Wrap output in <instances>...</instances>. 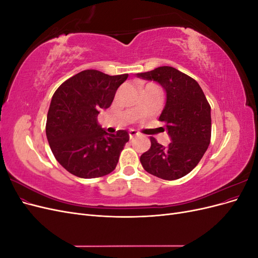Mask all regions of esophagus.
Segmentation results:
<instances>
[{
  "instance_id": "1",
  "label": "esophagus",
  "mask_w": 258,
  "mask_h": 258,
  "mask_svg": "<svg viewBox=\"0 0 258 258\" xmlns=\"http://www.w3.org/2000/svg\"><path fill=\"white\" fill-rule=\"evenodd\" d=\"M139 134L136 130H129V138L130 139H134L135 137H137Z\"/></svg>"
}]
</instances>
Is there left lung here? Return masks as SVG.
I'll return each instance as SVG.
<instances>
[{"mask_svg":"<svg viewBox=\"0 0 258 258\" xmlns=\"http://www.w3.org/2000/svg\"><path fill=\"white\" fill-rule=\"evenodd\" d=\"M137 77L158 83L166 92L159 120L166 122L169 145L151 138V148L140 157L145 171L162 179L188 174L201 160L211 140V106L199 84L172 67H159Z\"/></svg>","mask_w":258,"mask_h":258,"instance_id":"left-lung-1","label":"left lung"}]
</instances>
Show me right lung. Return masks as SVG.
Listing matches in <instances>:
<instances>
[{"mask_svg":"<svg viewBox=\"0 0 258 258\" xmlns=\"http://www.w3.org/2000/svg\"><path fill=\"white\" fill-rule=\"evenodd\" d=\"M128 74L107 75L85 70L60 85L53 93L46 121V137L54 158L70 173L100 177L116 168L128 141L127 130L107 134L98 115L112 104Z\"/></svg>","mask_w":258,"mask_h":258,"instance_id":"1","label":"right lung"}]
</instances>
